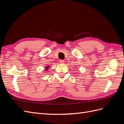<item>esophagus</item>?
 Masks as SVG:
<instances>
[{"mask_svg":"<svg viewBox=\"0 0 124 124\" xmlns=\"http://www.w3.org/2000/svg\"><path fill=\"white\" fill-rule=\"evenodd\" d=\"M59 62H60V63H62V64H63V63H64V61H63V60H60Z\"/></svg>","mask_w":124,"mask_h":124,"instance_id":"esophagus-1","label":"esophagus"}]
</instances>
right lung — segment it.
I'll list each match as a JSON object with an SVG mask.
<instances>
[{
    "instance_id": "obj_1",
    "label": "right lung",
    "mask_w": 124,
    "mask_h": 124,
    "mask_svg": "<svg viewBox=\"0 0 124 124\" xmlns=\"http://www.w3.org/2000/svg\"><path fill=\"white\" fill-rule=\"evenodd\" d=\"M50 67V66H46V67H45V69H44V70H46V71H47L48 70V69H49Z\"/></svg>"
}]
</instances>
